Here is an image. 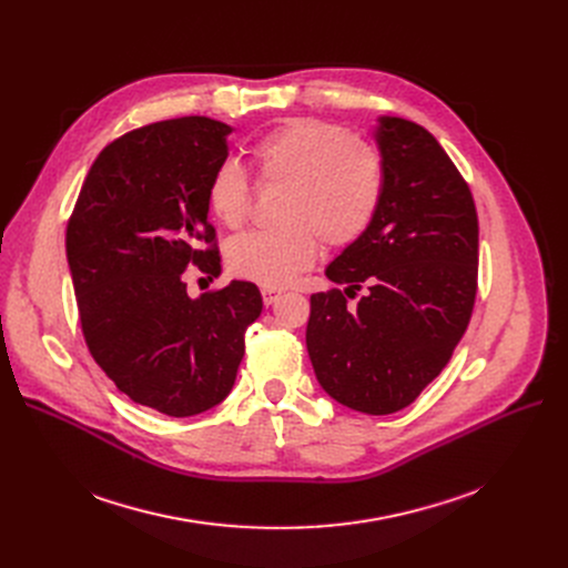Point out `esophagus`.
I'll return each mask as SVG.
<instances>
[{
  "label": "esophagus",
  "instance_id": "1",
  "mask_svg": "<svg viewBox=\"0 0 568 568\" xmlns=\"http://www.w3.org/2000/svg\"><path fill=\"white\" fill-rule=\"evenodd\" d=\"M281 296H283V290H278V287H262V302H264V306L276 304Z\"/></svg>",
  "mask_w": 568,
  "mask_h": 568
}]
</instances>
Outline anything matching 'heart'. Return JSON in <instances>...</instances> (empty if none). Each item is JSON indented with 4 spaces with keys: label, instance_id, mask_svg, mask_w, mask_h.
<instances>
[{
    "label": "heart",
    "instance_id": "heart-1",
    "mask_svg": "<svg viewBox=\"0 0 568 568\" xmlns=\"http://www.w3.org/2000/svg\"><path fill=\"white\" fill-rule=\"evenodd\" d=\"M257 184L281 186L278 225L232 239L227 268L264 287L287 285L315 262L320 242L347 248L373 225L384 172L375 149L343 126L290 119L251 144ZM206 209L223 227L239 230L251 212V184L242 165L223 161L206 179Z\"/></svg>",
    "mask_w": 568,
    "mask_h": 568
}]
</instances>
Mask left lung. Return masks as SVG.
I'll return each instance as SVG.
<instances>
[{
    "label": "left lung",
    "mask_w": 568,
    "mask_h": 568,
    "mask_svg": "<svg viewBox=\"0 0 568 568\" xmlns=\"http://www.w3.org/2000/svg\"><path fill=\"white\" fill-rule=\"evenodd\" d=\"M377 216L311 296L306 347L322 389L364 414L412 405L449 364L476 300L479 219L471 191L424 126L382 116ZM366 286L356 307L346 296Z\"/></svg>",
    "instance_id": "8db88e82"
}]
</instances>
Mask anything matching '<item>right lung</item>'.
<instances>
[{"label": "right lung", "mask_w": 568, "mask_h": 568, "mask_svg": "<svg viewBox=\"0 0 568 568\" xmlns=\"http://www.w3.org/2000/svg\"><path fill=\"white\" fill-rule=\"evenodd\" d=\"M232 129L209 116L146 124L112 140L89 168L67 225L82 336L133 403L193 416L232 389L244 332L262 313L257 285L232 281L200 300L184 272L221 274L206 221V179Z\"/></svg>", "instance_id": "right-lung-1"}]
</instances>
